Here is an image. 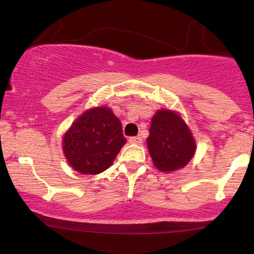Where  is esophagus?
Wrapping results in <instances>:
<instances>
[{"instance_id": "obj_1", "label": "esophagus", "mask_w": 254, "mask_h": 254, "mask_svg": "<svg viewBox=\"0 0 254 254\" xmlns=\"http://www.w3.org/2000/svg\"><path fill=\"white\" fill-rule=\"evenodd\" d=\"M129 142L132 144H142L143 139H142L141 136H133V137H130Z\"/></svg>"}]
</instances>
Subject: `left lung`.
Wrapping results in <instances>:
<instances>
[{"label": "left lung", "instance_id": "8db88e82", "mask_svg": "<svg viewBox=\"0 0 254 254\" xmlns=\"http://www.w3.org/2000/svg\"><path fill=\"white\" fill-rule=\"evenodd\" d=\"M147 144L154 165L161 172L183 168L196 151L188 125L170 110L157 111L151 119Z\"/></svg>", "mask_w": 254, "mask_h": 254}]
</instances>
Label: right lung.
<instances>
[{
	"label": "right lung",
	"mask_w": 254,
	"mask_h": 254,
	"mask_svg": "<svg viewBox=\"0 0 254 254\" xmlns=\"http://www.w3.org/2000/svg\"><path fill=\"white\" fill-rule=\"evenodd\" d=\"M125 142L121 121L107 107H97L71 125L63 138V150L75 171L99 174L113 164Z\"/></svg>",
	"instance_id": "right-lung-1"
}]
</instances>
